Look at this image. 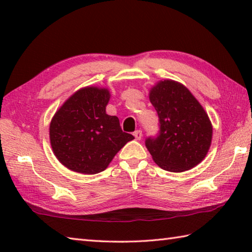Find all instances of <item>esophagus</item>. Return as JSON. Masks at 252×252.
<instances>
[{
	"mask_svg": "<svg viewBox=\"0 0 252 252\" xmlns=\"http://www.w3.org/2000/svg\"><path fill=\"white\" fill-rule=\"evenodd\" d=\"M133 135H134L135 140H141V138H142V131L141 130H136V131L133 132Z\"/></svg>",
	"mask_w": 252,
	"mask_h": 252,
	"instance_id": "1",
	"label": "esophagus"
}]
</instances>
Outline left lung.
<instances>
[{"mask_svg": "<svg viewBox=\"0 0 252 252\" xmlns=\"http://www.w3.org/2000/svg\"><path fill=\"white\" fill-rule=\"evenodd\" d=\"M149 99L160 122L159 135L146 140L153 161L171 172L194 168L206 158L212 140V125L202 105L173 80L153 85Z\"/></svg>", "mask_w": 252, "mask_h": 252, "instance_id": "obj_1", "label": "left lung"}]
</instances>
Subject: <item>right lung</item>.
Returning <instances> with one entry per match:
<instances>
[{
  "mask_svg": "<svg viewBox=\"0 0 252 252\" xmlns=\"http://www.w3.org/2000/svg\"><path fill=\"white\" fill-rule=\"evenodd\" d=\"M106 88L85 87L74 92L55 112L50 123L54 156L71 171L95 174L134 139L123 132L119 119L106 114Z\"/></svg>",
  "mask_w": 252,
  "mask_h": 252,
  "instance_id": "1",
  "label": "right lung"
}]
</instances>
